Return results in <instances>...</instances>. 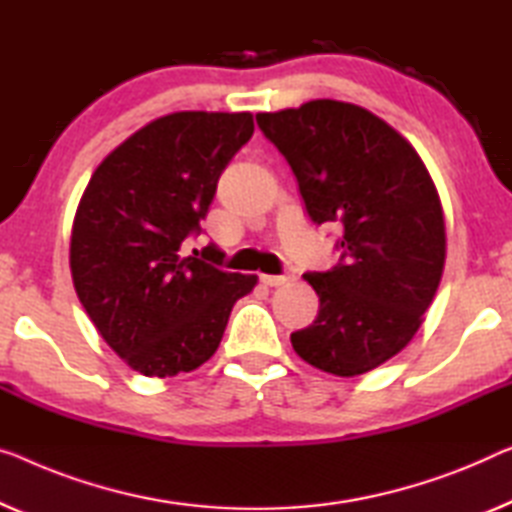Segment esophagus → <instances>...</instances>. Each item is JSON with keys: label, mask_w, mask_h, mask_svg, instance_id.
<instances>
[{"label": "esophagus", "mask_w": 512, "mask_h": 512, "mask_svg": "<svg viewBox=\"0 0 512 512\" xmlns=\"http://www.w3.org/2000/svg\"><path fill=\"white\" fill-rule=\"evenodd\" d=\"M259 280L269 287H280V285H287V282L292 280V276H289V273H285V276H269V273H264V276H259Z\"/></svg>", "instance_id": "1"}]
</instances>
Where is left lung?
Segmentation results:
<instances>
[{
  "instance_id": "1",
  "label": "left lung",
  "mask_w": 512,
  "mask_h": 512,
  "mask_svg": "<svg viewBox=\"0 0 512 512\" xmlns=\"http://www.w3.org/2000/svg\"><path fill=\"white\" fill-rule=\"evenodd\" d=\"M257 126L292 167L312 223H340V262L303 273L317 319L292 333L305 363L356 377L414 338L446 262L444 209L416 149L365 108L310 101L259 112Z\"/></svg>"
}]
</instances>
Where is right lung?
I'll return each instance as SVG.
<instances>
[{"mask_svg":"<svg viewBox=\"0 0 512 512\" xmlns=\"http://www.w3.org/2000/svg\"><path fill=\"white\" fill-rule=\"evenodd\" d=\"M250 112H174L121 142L91 174L71 232L82 308L117 356L144 377L207 363L234 303L257 276L220 269L200 234L227 163L253 137Z\"/></svg>","mask_w":512,"mask_h":512,"instance_id":"obj_1","label":"right lung"}]
</instances>
